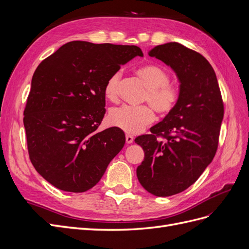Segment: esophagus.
Masks as SVG:
<instances>
[{
  "instance_id": "1",
  "label": "esophagus",
  "mask_w": 249,
  "mask_h": 249,
  "mask_svg": "<svg viewBox=\"0 0 249 249\" xmlns=\"http://www.w3.org/2000/svg\"><path fill=\"white\" fill-rule=\"evenodd\" d=\"M125 141H126L127 144H130V143H132V142L134 141V137L132 136V135L126 134V135H125Z\"/></svg>"
}]
</instances>
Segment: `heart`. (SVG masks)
Segmentation results:
<instances>
[{
    "mask_svg": "<svg viewBox=\"0 0 249 249\" xmlns=\"http://www.w3.org/2000/svg\"><path fill=\"white\" fill-rule=\"evenodd\" d=\"M136 74L146 86L147 93L144 101L161 115L167 114L179 99V88L169 82V73L159 65H144L136 70ZM122 74L113 73L104 87L105 96L109 101H115L118 95V85ZM148 106L133 107L124 105L110 110L109 123L129 134H137L153 123L154 111Z\"/></svg>",
    "mask_w": 249,
    "mask_h": 249,
    "instance_id": "heart-1",
    "label": "heart"
}]
</instances>
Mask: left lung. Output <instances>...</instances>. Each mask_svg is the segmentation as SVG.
I'll return each instance as SVG.
<instances>
[{"instance_id": "8db88e82", "label": "left lung", "mask_w": 249, "mask_h": 249, "mask_svg": "<svg viewBox=\"0 0 249 249\" xmlns=\"http://www.w3.org/2000/svg\"><path fill=\"white\" fill-rule=\"evenodd\" d=\"M148 55L176 72L179 99L162 122L135 142L144 150L137 167L141 186L156 196H171L196 182L212 162L223 119L216 73L199 53L178 42L157 46Z\"/></svg>"}]
</instances>
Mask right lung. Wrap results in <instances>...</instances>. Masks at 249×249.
<instances>
[{"label": "right lung", "mask_w": 249, "mask_h": 249, "mask_svg": "<svg viewBox=\"0 0 249 249\" xmlns=\"http://www.w3.org/2000/svg\"><path fill=\"white\" fill-rule=\"evenodd\" d=\"M136 56H143L136 46L77 40L37 66L24 111L28 152L36 171L58 189H91L124 147L122 130L97 127L106 113L105 84Z\"/></svg>", "instance_id": "right-lung-1"}]
</instances>
